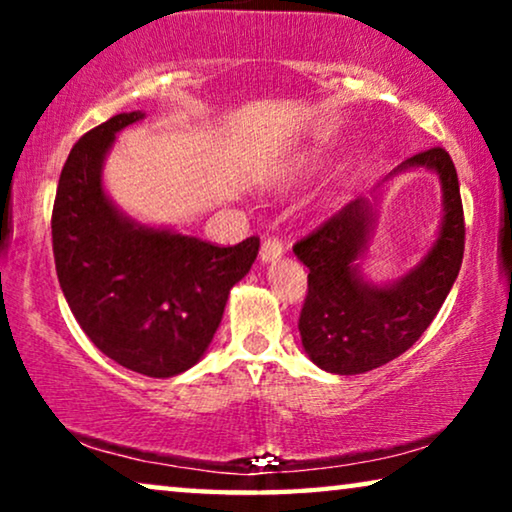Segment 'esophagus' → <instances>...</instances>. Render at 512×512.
<instances>
[{
	"label": "esophagus",
	"instance_id": "obj_1",
	"mask_svg": "<svg viewBox=\"0 0 512 512\" xmlns=\"http://www.w3.org/2000/svg\"><path fill=\"white\" fill-rule=\"evenodd\" d=\"M282 242L277 240V237H268V240L263 242L261 247V263H270V261H277L279 256H282Z\"/></svg>",
	"mask_w": 512,
	"mask_h": 512
}]
</instances>
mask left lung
<instances>
[{
    "label": "left lung",
    "mask_w": 512,
    "mask_h": 512,
    "mask_svg": "<svg viewBox=\"0 0 512 512\" xmlns=\"http://www.w3.org/2000/svg\"><path fill=\"white\" fill-rule=\"evenodd\" d=\"M429 169L444 193L437 240L420 263L391 283L362 277L360 258L376 225L381 186L396 173ZM464 209L450 153L429 149L389 172L370 198H356L293 247L310 270L298 331L305 354L321 370L359 375L394 361L422 338L443 307L464 258Z\"/></svg>",
    "instance_id": "1"
}]
</instances>
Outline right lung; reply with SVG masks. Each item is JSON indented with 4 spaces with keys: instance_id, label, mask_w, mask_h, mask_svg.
<instances>
[{
    "instance_id": "1",
    "label": "right lung",
    "mask_w": 512,
    "mask_h": 512,
    "mask_svg": "<svg viewBox=\"0 0 512 512\" xmlns=\"http://www.w3.org/2000/svg\"><path fill=\"white\" fill-rule=\"evenodd\" d=\"M125 111L86 132L62 167L53 205L60 289L83 333L118 366L174 377L205 356L230 289L251 270L258 237L214 247L132 219L102 181L116 135L142 121Z\"/></svg>"
}]
</instances>
